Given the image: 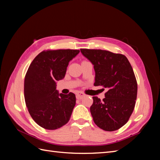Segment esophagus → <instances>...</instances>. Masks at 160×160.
I'll return each instance as SVG.
<instances>
[{
    "label": "esophagus",
    "instance_id": "obj_1",
    "mask_svg": "<svg viewBox=\"0 0 160 160\" xmlns=\"http://www.w3.org/2000/svg\"><path fill=\"white\" fill-rule=\"evenodd\" d=\"M85 95H84V93H83L82 92H78L76 93V98H78V99H81V98H82Z\"/></svg>",
    "mask_w": 160,
    "mask_h": 160
}]
</instances>
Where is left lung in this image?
Wrapping results in <instances>:
<instances>
[{"mask_svg": "<svg viewBox=\"0 0 160 160\" xmlns=\"http://www.w3.org/2000/svg\"><path fill=\"white\" fill-rule=\"evenodd\" d=\"M80 51L93 65L94 86H103L108 90L102 101L93 97L90 107L93 120L104 131H116L128 122L137 99L138 84L132 68L122 54L101 49Z\"/></svg>", "mask_w": 160, "mask_h": 160, "instance_id": "1", "label": "left lung"}]
</instances>
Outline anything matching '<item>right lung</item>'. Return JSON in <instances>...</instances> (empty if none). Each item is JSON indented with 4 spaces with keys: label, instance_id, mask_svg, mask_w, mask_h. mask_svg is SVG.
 I'll use <instances>...</instances> for the list:
<instances>
[{
    "label": "right lung",
    "instance_id": "1",
    "mask_svg": "<svg viewBox=\"0 0 160 160\" xmlns=\"http://www.w3.org/2000/svg\"><path fill=\"white\" fill-rule=\"evenodd\" d=\"M79 52L75 49L43 51L27 71L24 82L26 106L33 120L44 128L55 130L69 120L76 96L59 93L56 82L64 78L69 62Z\"/></svg>",
    "mask_w": 160,
    "mask_h": 160
}]
</instances>
